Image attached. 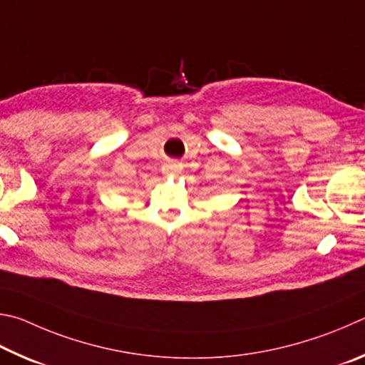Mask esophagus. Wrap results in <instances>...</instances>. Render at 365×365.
Listing matches in <instances>:
<instances>
[{"label": "esophagus", "instance_id": "obj_1", "mask_svg": "<svg viewBox=\"0 0 365 365\" xmlns=\"http://www.w3.org/2000/svg\"><path fill=\"white\" fill-rule=\"evenodd\" d=\"M181 170H182V165L179 162H168L163 165L165 175H178V173H181Z\"/></svg>", "mask_w": 365, "mask_h": 365}]
</instances>
